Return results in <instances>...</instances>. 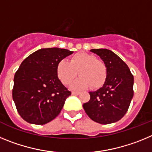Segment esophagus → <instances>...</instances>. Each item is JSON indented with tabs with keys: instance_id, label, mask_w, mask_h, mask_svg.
Masks as SVG:
<instances>
[{
	"instance_id": "esophagus-1",
	"label": "esophagus",
	"mask_w": 152,
	"mask_h": 152,
	"mask_svg": "<svg viewBox=\"0 0 152 152\" xmlns=\"http://www.w3.org/2000/svg\"><path fill=\"white\" fill-rule=\"evenodd\" d=\"M72 94L73 95H78L80 94V92H79V91H72Z\"/></svg>"
}]
</instances>
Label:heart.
<instances>
[{"label": "heart", "instance_id": "1", "mask_svg": "<svg viewBox=\"0 0 152 152\" xmlns=\"http://www.w3.org/2000/svg\"><path fill=\"white\" fill-rule=\"evenodd\" d=\"M77 72L80 77L72 84L74 89H84L89 86L91 89H98L107 80L105 63L94 55L78 52L71 57L69 62L61 60L57 65L58 77L64 85H69L73 81Z\"/></svg>", "mask_w": 152, "mask_h": 152}]
</instances>
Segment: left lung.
I'll return each mask as SVG.
<instances>
[{
	"label": "left lung",
	"instance_id": "obj_1",
	"mask_svg": "<svg viewBox=\"0 0 152 152\" xmlns=\"http://www.w3.org/2000/svg\"><path fill=\"white\" fill-rule=\"evenodd\" d=\"M100 57L107 68V77L102 88L89 92L90 100L83 104L86 113L100 124L119 121L128 110L133 97L134 77L128 65L112 51L91 49Z\"/></svg>",
	"mask_w": 152,
	"mask_h": 152
}]
</instances>
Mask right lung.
Returning <instances> with one entry per match:
<instances>
[{
	"instance_id": "obj_1",
	"label": "right lung",
	"mask_w": 152,
	"mask_h": 152,
	"mask_svg": "<svg viewBox=\"0 0 152 152\" xmlns=\"http://www.w3.org/2000/svg\"><path fill=\"white\" fill-rule=\"evenodd\" d=\"M72 53L59 48L42 49L21 63L14 75L12 96L25 121L43 125L60 113L72 93L58 77L57 65Z\"/></svg>"
}]
</instances>
